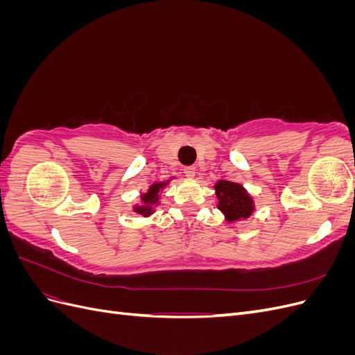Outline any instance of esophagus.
<instances>
[{"label": "esophagus", "instance_id": "1", "mask_svg": "<svg viewBox=\"0 0 355 355\" xmlns=\"http://www.w3.org/2000/svg\"><path fill=\"white\" fill-rule=\"evenodd\" d=\"M184 173H185L187 178L192 179V178L196 176V167H194V166H187V167H184Z\"/></svg>", "mask_w": 355, "mask_h": 355}]
</instances>
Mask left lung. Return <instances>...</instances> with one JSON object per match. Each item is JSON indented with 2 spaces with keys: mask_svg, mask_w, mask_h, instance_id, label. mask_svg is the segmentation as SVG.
<instances>
[{
  "mask_svg": "<svg viewBox=\"0 0 355 355\" xmlns=\"http://www.w3.org/2000/svg\"><path fill=\"white\" fill-rule=\"evenodd\" d=\"M214 191L218 197V209L225 214V220L235 222L252 216L254 202L243 185L230 180H219L214 185Z\"/></svg>",
  "mask_w": 355,
  "mask_h": 355,
  "instance_id": "8db88e82",
  "label": "left lung"
}]
</instances>
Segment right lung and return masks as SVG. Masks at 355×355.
Wrapping results in <instances>:
<instances>
[{"label": "right lung", "mask_w": 355, "mask_h": 355, "mask_svg": "<svg viewBox=\"0 0 355 355\" xmlns=\"http://www.w3.org/2000/svg\"><path fill=\"white\" fill-rule=\"evenodd\" d=\"M168 182L170 180L159 182V184H153L151 187H149L148 192H145V194L141 196L142 202L139 204V206H135L133 210L137 214H141V216H144V218L151 216V214L154 213V209L158 206V202H159L161 191H163V188L168 184Z\"/></svg>", "instance_id": "1"}]
</instances>
